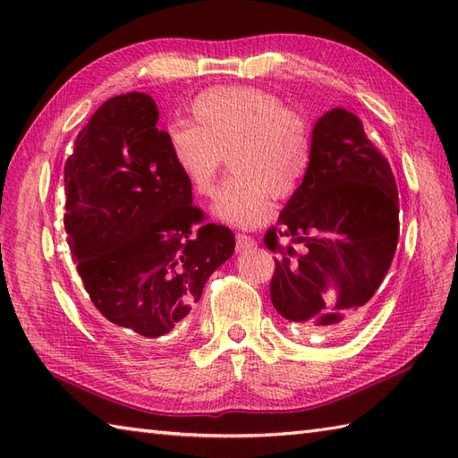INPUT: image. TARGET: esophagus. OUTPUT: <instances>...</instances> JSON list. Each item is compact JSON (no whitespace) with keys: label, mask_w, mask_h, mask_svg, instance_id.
Instances as JSON below:
<instances>
[{"label":"esophagus","mask_w":458,"mask_h":458,"mask_svg":"<svg viewBox=\"0 0 458 458\" xmlns=\"http://www.w3.org/2000/svg\"><path fill=\"white\" fill-rule=\"evenodd\" d=\"M236 246H238V250H240V251L251 250V248L256 246V240H254V238H250V236H246V234H236Z\"/></svg>","instance_id":"esophagus-1"}]
</instances>
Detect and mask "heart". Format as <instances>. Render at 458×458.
Wrapping results in <instances>:
<instances>
[{
    "instance_id": "b5f03b06",
    "label": "heart",
    "mask_w": 458,
    "mask_h": 458,
    "mask_svg": "<svg viewBox=\"0 0 458 458\" xmlns=\"http://www.w3.org/2000/svg\"><path fill=\"white\" fill-rule=\"evenodd\" d=\"M192 122L167 128L174 167L199 197H208L226 157L232 177L210 204V216L256 228L274 214V194L291 197L313 161V135L303 115L277 96L250 86H222L197 96Z\"/></svg>"
}]
</instances>
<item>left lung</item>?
<instances>
[{"label":"left lung","mask_w":458,"mask_h":458,"mask_svg":"<svg viewBox=\"0 0 458 458\" xmlns=\"http://www.w3.org/2000/svg\"><path fill=\"white\" fill-rule=\"evenodd\" d=\"M390 163L352 112L333 108L313 128V161L266 234L279 250L269 293L276 310L309 333L352 328L382 284L400 236ZM279 235L303 243L281 249Z\"/></svg>","instance_id":"obj_1"}]
</instances>
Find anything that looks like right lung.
Masks as SVG:
<instances>
[{
  "label": "right lung",
  "mask_w": 458,
  "mask_h": 458,
  "mask_svg": "<svg viewBox=\"0 0 458 458\" xmlns=\"http://www.w3.org/2000/svg\"><path fill=\"white\" fill-rule=\"evenodd\" d=\"M151 96L104 102L64 167L68 246L96 317L130 344L179 328L234 254L232 230L204 224L157 130Z\"/></svg>",
  "instance_id": "add662e5"
}]
</instances>
